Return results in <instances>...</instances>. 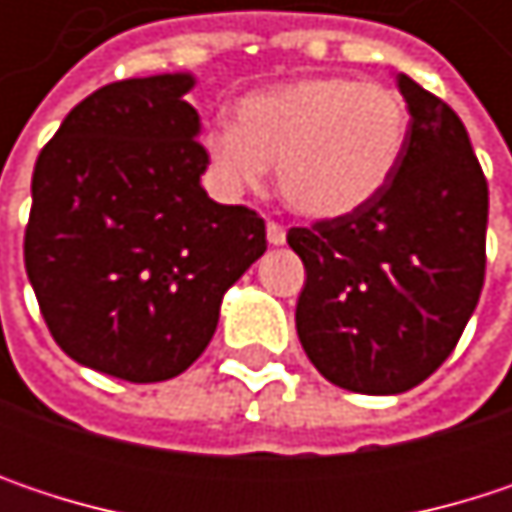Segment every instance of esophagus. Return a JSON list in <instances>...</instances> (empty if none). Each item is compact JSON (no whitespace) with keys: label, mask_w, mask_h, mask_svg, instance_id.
I'll list each match as a JSON object with an SVG mask.
<instances>
[{"label":"esophagus","mask_w":512,"mask_h":512,"mask_svg":"<svg viewBox=\"0 0 512 512\" xmlns=\"http://www.w3.org/2000/svg\"><path fill=\"white\" fill-rule=\"evenodd\" d=\"M266 240H269V246H284L287 231L278 222H266Z\"/></svg>","instance_id":"34e87169"}]
</instances>
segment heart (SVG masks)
Returning a JSON list of instances; mask_svg holds the SVG:
<instances>
[{
    "mask_svg": "<svg viewBox=\"0 0 512 512\" xmlns=\"http://www.w3.org/2000/svg\"><path fill=\"white\" fill-rule=\"evenodd\" d=\"M409 142L403 97L379 82L302 76L246 94L237 121L207 136L213 168L237 189L263 183L314 222L347 219L391 183Z\"/></svg>",
    "mask_w": 512,
    "mask_h": 512,
    "instance_id": "obj_1",
    "label": "heart"
}]
</instances>
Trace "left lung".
<instances>
[{"instance_id":"8db88e82","label":"left lung","mask_w":512,"mask_h":512,"mask_svg":"<svg viewBox=\"0 0 512 512\" xmlns=\"http://www.w3.org/2000/svg\"><path fill=\"white\" fill-rule=\"evenodd\" d=\"M409 142L382 195L338 222L290 228L305 263L296 332L356 394H403L454 353L486 272L489 189L457 112L406 73Z\"/></svg>"}]
</instances>
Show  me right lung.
<instances>
[{
    "label": "right lung",
    "instance_id": "right-lung-1",
    "mask_svg": "<svg viewBox=\"0 0 512 512\" xmlns=\"http://www.w3.org/2000/svg\"><path fill=\"white\" fill-rule=\"evenodd\" d=\"M192 73L103 85L61 121L32 174L26 272L55 344L127 382L183 373L222 296L266 252L249 207L201 186L210 156L183 100Z\"/></svg>",
    "mask_w": 512,
    "mask_h": 512
}]
</instances>
